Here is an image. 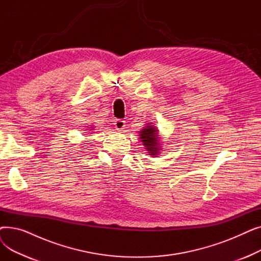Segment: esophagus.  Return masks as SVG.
<instances>
[{
	"mask_svg": "<svg viewBox=\"0 0 261 261\" xmlns=\"http://www.w3.org/2000/svg\"><path fill=\"white\" fill-rule=\"evenodd\" d=\"M114 126H115V129L117 131H122L126 127V121L122 120V119H116L114 121Z\"/></svg>",
	"mask_w": 261,
	"mask_h": 261,
	"instance_id": "1",
	"label": "esophagus"
}]
</instances>
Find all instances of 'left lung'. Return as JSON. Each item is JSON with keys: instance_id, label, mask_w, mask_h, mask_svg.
Wrapping results in <instances>:
<instances>
[{"instance_id": "1", "label": "left lung", "mask_w": 261, "mask_h": 261, "mask_svg": "<svg viewBox=\"0 0 261 261\" xmlns=\"http://www.w3.org/2000/svg\"><path fill=\"white\" fill-rule=\"evenodd\" d=\"M140 140L145 147L148 155L156 158L160 155L162 151V142L161 136L156 126H154L152 122H148L145 127L140 131Z\"/></svg>"}]
</instances>
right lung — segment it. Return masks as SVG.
Instances as JSON below:
<instances>
[{
    "label": "right lung",
    "instance_id": "right-lung-1",
    "mask_svg": "<svg viewBox=\"0 0 261 261\" xmlns=\"http://www.w3.org/2000/svg\"><path fill=\"white\" fill-rule=\"evenodd\" d=\"M93 130H94L93 127H89V131H93Z\"/></svg>",
    "mask_w": 261,
    "mask_h": 261
}]
</instances>
